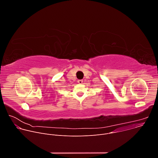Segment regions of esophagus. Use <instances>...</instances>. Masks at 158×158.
I'll return each instance as SVG.
<instances>
[{
	"mask_svg": "<svg viewBox=\"0 0 158 158\" xmlns=\"http://www.w3.org/2000/svg\"><path fill=\"white\" fill-rule=\"evenodd\" d=\"M77 82H78V83H79V84H82V82H83V80H82V79H79V80H78V81H77Z\"/></svg>",
	"mask_w": 158,
	"mask_h": 158,
	"instance_id": "esophagus-1",
	"label": "esophagus"
}]
</instances>
